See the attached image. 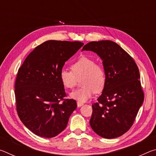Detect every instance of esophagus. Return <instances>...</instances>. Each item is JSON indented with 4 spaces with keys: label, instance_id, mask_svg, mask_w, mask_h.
I'll list each match as a JSON object with an SVG mask.
<instances>
[{
    "label": "esophagus",
    "instance_id": "esophagus-1",
    "mask_svg": "<svg viewBox=\"0 0 156 156\" xmlns=\"http://www.w3.org/2000/svg\"><path fill=\"white\" fill-rule=\"evenodd\" d=\"M83 102H77V106H78V107L83 106Z\"/></svg>",
    "mask_w": 156,
    "mask_h": 156
}]
</instances>
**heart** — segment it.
<instances>
[{"mask_svg": "<svg viewBox=\"0 0 156 156\" xmlns=\"http://www.w3.org/2000/svg\"><path fill=\"white\" fill-rule=\"evenodd\" d=\"M72 71L62 69L60 80L65 89H72L77 79L80 80L81 88L70 94V98L84 102L91 98L94 92L103 90L107 82V73L103 66L96 63V60L87 56H82L71 65Z\"/></svg>", "mask_w": 156, "mask_h": 156, "instance_id": "obj_1", "label": "heart"}]
</instances>
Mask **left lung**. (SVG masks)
Returning a JSON list of instances; mask_svg holds the SVG:
<instances>
[{
    "label": "left lung",
    "instance_id": "1",
    "mask_svg": "<svg viewBox=\"0 0 156 156\" xmlns=\"http://www.w3.org/2000/svg\"><path fill=\"white\" fill-rule=\"evenodd\" d=\"M83 50L96 53L107 73L101 96L92 105L90 126L102 138H118L131 127L143 103L138 67L133 58L115 42L92 41Z\"/></svg>",
    "mask_w": 156,
    "mask_h": 156
}]
</instances>
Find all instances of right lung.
Wrapping results in <instances>:
<instances>
[{"mask_svg":"<svg viewBox=\"0 0 156 156\" xmlns=\"http://www.w3.org/2000/svg\"><path fill=\"white\" fill-rule=\"evenodd\" d=\"M83 44L78 41H45L28 55L18 69L14 91L17 113L36 135H58L77 107L75 100L65 98L60 72Z\"/></svg>","mask_w":156,"mask_h":156,"instance_id":"add662e5","label":"right lung"}]
</instances>
